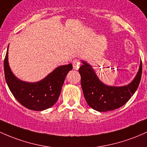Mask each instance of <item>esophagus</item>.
<instances>
[{
  "mask_svg": "<svg viewBox=\"0 0 147 147\" xmlns=\"http://www.w3.org/2000/svg\"><path fill=\"white\" fill-rule=\"evenodd\" d=\"M72 65H73V68L75 70H78L80 67V61L77 60V59H75V60L72 61Z\"/></svg>",
  "mask_w": 147,
  "mask_h": 147,
  "instance_id": "obj_1",
  "label": "esophagus"
}]
</instances>
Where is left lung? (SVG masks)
Instances as JSON below:
<instances>
[{
    "instance_id": "left-lung-1",
    "label": "left lung",
    "mask_w": 147,
    "mask_h": 147,
    "mask_svg": "<svg viewBox=\"0 0 147 147\" xmlns=\"http://www.w3.org/2000/svg\"><path fill=\"white\" fill-rule=\"evenodd\" d=\"M79 72L81 75V85L85 100L92 109L98 112H107L122 107L130 100L138 89L141 80L142 63L130 84L124 86H109L98 79L89 64L82 61Z\"/></svg>"
}]
</instances>
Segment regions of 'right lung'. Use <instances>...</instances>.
Listing matches in <instances>:
<instances>
[{"instance_id": "1", "label": "right lung", "mask_w": 147, "mask_h": 147, "mask_svg": "<svg viewBox=\"0 0 147 147\" xmlns=\"http://www.w3.org/2000/svg\"><path fill=\"white\" fill-rule=\"evenodd\" d=\"M72 69L71 63L59 66L41 81L30 83L19 80L12 73L8 63V48L4 60L5 77L12 95L20 104L35 111L45 110L55 104L66 75Z\"/></svg>"}]
</instances>
